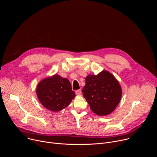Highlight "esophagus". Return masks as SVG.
<instances>
[{
	"mask_svg": "<svg viewBox=\"0 0 157 157\" xmlns=\"http://www.w3.org/2000/svg\"><path fill=\"white\" fill-rule=\"evenodd\" d=\"M75 93H76V95H81V89H78V90L76 91Z\"/></svg>",
	"mask_w": 157,
	"mask_h": 157,
	"instance_id": "obj_1",
	"label": "esophagus"
}]
</instances>
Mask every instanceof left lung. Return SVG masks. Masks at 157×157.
<instances>
[{
    "label": "left lung",
    "instance_id": "obj_1",
    "mask_svg": "<svg viewBox=\"0 0 157 157\" xmlns=\"http://www.w3.org/2000/svg\"><path fill=\"white\" fill-rule=\"evenodd\" d=\"M82 94L91 109L98 116H107L118 105L122 89L116 78L107 71L86 77Z\"/></svg>",
    "mask_w": 157,
    "mask_h": 157
}]
</instances>
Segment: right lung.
<instances>
[{"mask_svg":"<svg viewBox=\"0 0 157 157\" xmlns=\"http://www.w3.org/2000/svg\"><path fill=\"white\" fill-rule=\"evenodd\" d=\"M36 95L40 103L53 112L64 109L76 96L70 81L58 75L41 80L36 86Z\"/></svg>","mask_w":157,"mask_h":157,"instance_id":"right-lung-1","label":"right lung"}]
</instances>
